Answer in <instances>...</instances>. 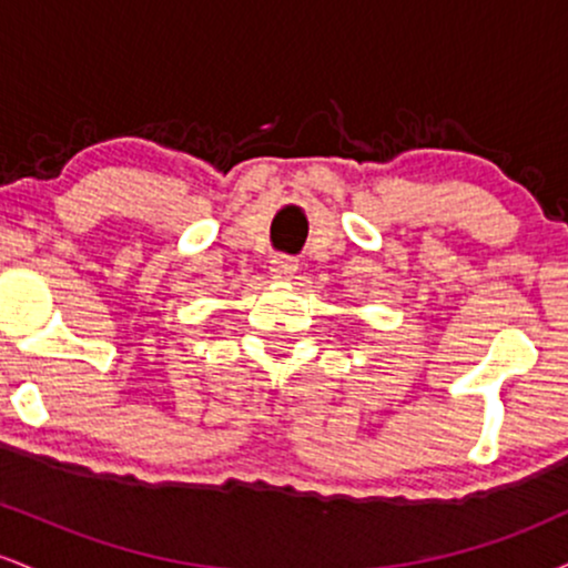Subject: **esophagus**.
<instances>
[{"label": "esophagus", "mask_w": 568, "mask_h": 568, "mask_svg": "<svg viewBox=\"0 0 568 568\" xmlns=\"http://www.w3.org/2000/svg\"><path fill=\"white\" fill-rule=\"evenodd\" d=\"M296 272H298L296 258L283 256V253L272 256V262H270L272 280H277V283H288V280H293V275H296Z\"/></svg>", "instance_id": "1"}]
</instances>
